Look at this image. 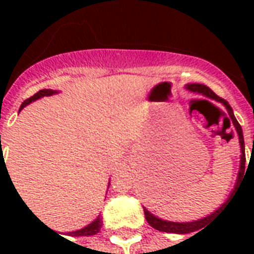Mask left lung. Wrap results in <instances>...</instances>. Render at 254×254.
<instances>
[{
    "instance_id": "obj_1",
    "label": "left lung",
    "mask_w": 254,
    "mask_h": 254,
    "mask_svg": "<svg viewBox=\"0 0 254 254\" xmlns=\"http://www.w3.org/2000/svg\"><path fill=\"white\" fill-rule=\"evenodd\" d=\"M187 89H189L190 92H196V94H201L204 96H207L209 99H213L219 102V103H222V105L226 107V110L229 113V117L231 122H233V125H234L235 130H237V134H238V138H240V145H241V160H240V170H238V177H237V182H235V187L234 190L230 193V197L227 198V201L222 204V207H219L215 212H212L211 215H208L205 218L201 219H197V220H193V222H170V220H163V219L158 218V216H155L154 213H151L147 209V208H144V215H145V219H147V222L149 223L151 227H154V229L159 230V231H165V233H174V234H188V233H193V231H197L198 229H202L204 227V224H207L208 219H211L216 212H219L222 208L229 202V200L231 198V196L234 194L235 189H238L240 187V181L242 180V176L245 174V143H244V134H242V127L237 121V118H235L234 113H233V109H231V106L229 105V102L227 100L222 99V98H219L218 95L213 92L212 89L207 87V85H204V84H187L185 85ZM229 120V118H227ZM229 120V122H230Z\"/></svg>"
}]
</instances>
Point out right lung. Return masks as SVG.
Instances as JSON below:
<instances>
[{
    "instance_id": "right-lung-1",
    "label": "right lung",
    "mask_w": 254,
    "mask_h": 254,
    "mask_svg": "<svg viewBox=\"0 0 254 254\" xmlns=\"http://www.w3.org/2000/svg\"><path fill=\"white\" fill-rule=\"evenodd\" d=\"M54 94H58L57 91H54V89H41L39 92H36L34 96H31L30 99L24 100L21 106H20V110H23L25 106L30 105L31 102H35V100L41 99L43 96H52ZM19 110V111H20ZM1 160H2V155H1ZM6 167V166H5ZM110 184V182H109ZM102 223H103V220L100 218V215H98V218L95 219L94 222H91L89 224H87L85 227L80 230H76V231H70V233H67V235H72V237H87V235H95L98 234L102 229Z\"/></svg>"
}]
</instances>
